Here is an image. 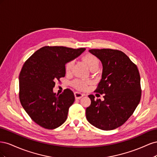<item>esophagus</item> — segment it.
<instances>
[{
	"label": "esophagus",
	"instance_id": "esophagus-1",
	"mask_svg": "<svg viewBox=\"0 0 157 157\" xmlns=\"http://www.w3.org/2000/svg\"><path fill=\"white\" fill-rule=\"evenodd\" d=\"M84 96V94L80 93V92H75V98L77 99H79L81 98L82 97H83Z\"/></svg>",
	"mask_w": 157,
	"mask_h": 157
}]
</instances>
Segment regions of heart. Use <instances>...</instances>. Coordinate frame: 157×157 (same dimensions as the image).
<instances>
[{
	"label": "heart",
	"mask_w": 157,
	"mask_h": 157,
	"mask_svg": "<svg viewBox=\"0 0 157 157\" xmlns=\"http://www.w3.org/2000/svg\"><path fill=\"white\" fill-rule=\"evenodd\" d=\"M83 59L91 71H96L98 69L99 65V60L96 56H95L91 54H88L83 57ZM73 65H74V60L72 59L68 61V62L65 64V72L67 73H71V71L73 69ZM87 84H88V82L85 81V80H79V79L75 80L73 82L74 86L79 90L86 89L87 87Z\"/></svg>",
	"instance_id": "1"
}]
</instances>
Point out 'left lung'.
I'll return each instance as SVG.
<instances>
[{"label":"left lung","instance_id":"left-lung-1","mask_svg":"<svg viewBox=\"0 0 157 157\" xmlns=\"http://www.w3.org/2000/svg\"><path fill=\"white\" fill-rule=\"evenodd\" d=\"M89 52L101 61L102 77L95 92L104 94V100L89 95L88 121L99 129L111 130L130 117L140 101L141 90L138 69L122 51L91 49Z\"/></svg>","mask_w":157,"mask_h":157}]
</instances>
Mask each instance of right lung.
Returning a JSON list of instances; mask_svg holds the SVG:
<instances>
[{
	"mask_svg": "<svg viewBox=\"0 0 157 157\" xmlns=\"http://www.w3.org/2000/svg\"><path fill=\"white\" fill-rule=\"evenodd\" d=\"M85 50L44 46L23 64L19 76L20 100L31 119L41 127L55 129L67 119L75 95L70 89L56 95L53 88L57 80L65 77V64Z\"/></svg>",
	"mask_w": 157,
	"mask_h": 157,
	"instance_id": "right-lung-1",
	"label": "right lung"
}]
</instances>
